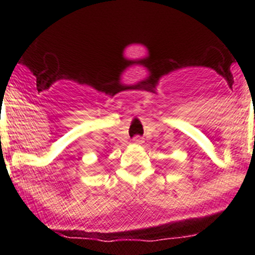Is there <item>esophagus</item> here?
<instances>
[{
	"mask_svg": "<svg viewBox=\"0 0 255 255\" xmlns=\"http://www.w3.org/2000/svg\"><path fill=\"white\" fill-rule=\"evenodd\" d=\"M144 141V139L141 138V136H134L132 138V143L134 144H141Z\"/></svg>",
	"mask_w": 255,
	"mask_h": 255,
	"instance_id": "obj_1",
	"label": "esophagus"
}]
</instances>
